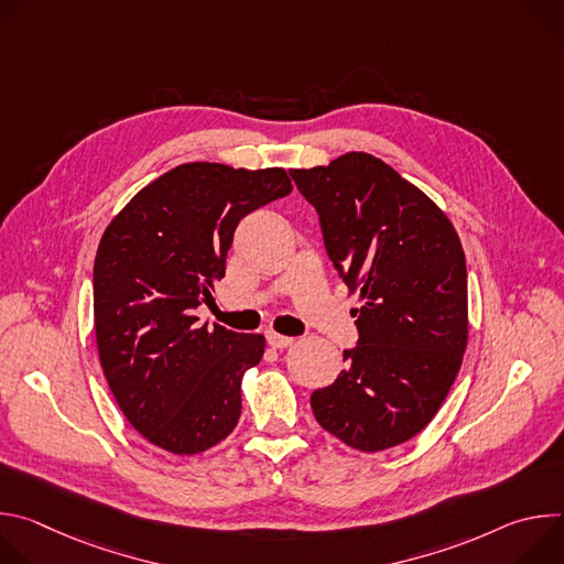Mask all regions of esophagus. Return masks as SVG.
Instances as JSON below:
<instances>
[{
  "instance_id": "esophagus-1",
  "label": "esophagus",
  "mask_w": 564,
  "mask_h": 564,
  "mask_svg": "<svg viewBox=\"0 0 564 564\" xmlns=\"http://www.w3.org/2000/svg\"><path fill=\"white\" fill-rule=\"evenodd\" d=\"M268 344L272 348H288L294 344V337H283V335H276V333H268Z\"/></svg>"
}]
</instances>
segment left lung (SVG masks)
Listing matches in <instances>:
<instances>
[{
    "label": "left lung",
    "instance_id": "left-lung-1",
    "mask_svg": "<svg viewBox=\"0 0 564 564\" xmlns=\"http://www.w3.org/2000/svg\"><path fill=\"white\" fill-rule=\"evenodd\" d=\"M318 214L333 265L359 292V344L335 383L312 392L316 422L377 453L429 426L468 341L466 259L448 216L383 160L350 151L292 170Z\"/></svg>",
    "mask_w": 564,
    "mask_h": 564
}]
</instances>
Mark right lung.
I'll use <instances>...</instances> for the list:
<instances>
[{
	"label": "right lung",
	"mask_w": 564,
	"mask_h": 564,
	"mask_svg": "<svg viewBox=\"0 0 564 564\" xmlns=\"http://www.w3.org/2000/svg\"><path fill=\"white\" fill-rule=\"evenodd\" d=\"M281 167L187 163L142 187L105 229L94 265V324L107 383L153 446L196 455L240 417V381L263 335L198 324L238 220L283 198Z\"/></svg>",
	"instance_id": "obj_1"
}]
</instances>
